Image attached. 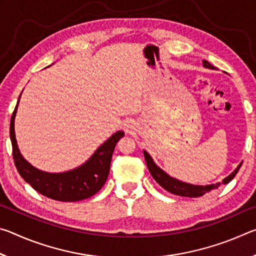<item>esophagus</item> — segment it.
Wrapping results in <instances>:
<instances>
[{
    "label": "esophagus",
    "instance_id": "34e87169",
    "mask_svg": "<svg viewBox=\"0 0 256 256\" xmlns=\"http://www.w3.org/2000/svg\"><path fill=\"white\" fill-rule=\"evenodd\" d=\"M124 128H125V132L126 133H132L134 130H136V125H134V122L132 120H128L126 122L124 123Z\"/></svg>",
    "mask_w": 256,
    "mask_h": 256
}]
</instances>
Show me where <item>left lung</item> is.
<instances>
[{"instance_id":"left-lung-1","label":"left lung","mask_w":256,"mask_h":256,"mask_svg":"<svg viewBox=\"0 0 256 256\" xmlns=\"http://www.w3.org/2000/svg\"><path fill=\"white\" fill-rule=\"evenodd\" d=\"M203 66L206 68H211V70H216V68L214 66H211V64L206 60H203ZM144 154L146 166H148V170L150 172L151 176L154 177V180L157 182V183L162 186V188L168 190V192H170L172 194H175V196H186V198H198V196H204V194L208 192H210L211 190L218 188L220 186V183L206 185V186L184 183V182H180L178 180L174 178V177H170V175L166 174V172H164L162 168H159L157 164L154 162L151 156L146 152V150H144ZM240 166H242V162L238 164L236 170H234L230 175L227 176L226 178H224L222 184L229 183V182H230L234 177L236 176L238 170H240Z\"/></svg>"}]
</instances>
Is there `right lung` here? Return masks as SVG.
Returning <instances> with one entry per match:
<instances>
[{
	"instance_id": "obj_1",
	"label": "right lung",
	"mask_w": 256,
	"mask_h": 256,
	"mask_svg": "<svg viewBox=\"0 0 256 256\" xmlns=\"http://www.w3.org/2000/svg\"><path fill=\"white\" fill-rule=\"evenodd\" d=\"M20 97L21 94L10 122L12 154H14V164L20 176L38 193L56 201L74 202L94 196L106 183L110 170L112 152L120 138L124 136V132L118 131L112 134L84 164L74 170L64 172H47L40 170L22 157L16 144L14 118Z\"/></svg>"
}]
</instances>
